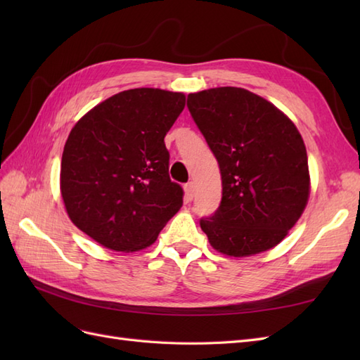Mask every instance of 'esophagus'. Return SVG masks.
Instances as JSON below:
<instances>
[{"label":"esophagus","instance_id":"obj_1","mask_svg":"<svg viewBox=\"0 0 360 360\" xmlns=\"http://www.w3.org/2000/svg\"><path fill=\"white\" fill-rule=\"evenodd\" d=\"M193 195H195V184L189 181L184 184V198H186V201H192Z\"/></svg>","mask_w":360,"mask_h":360}]
</instances>
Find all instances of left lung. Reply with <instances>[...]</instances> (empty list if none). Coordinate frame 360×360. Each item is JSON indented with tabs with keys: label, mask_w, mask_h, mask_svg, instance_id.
Masks as SVG:
<instances>
[{
	"label": "left lung",
	"mask_w": 360,
	"mask_h": 360,
	"mask_svg": "<svg viewBox=\"0 0 360 360\" xmlns=\"http://www.w3.org/2000/svg\"><path fill=\"white\" fill-rule=\"evenodd\" d=\"M188 108L221 169V204L200 219L210 245L230 257L276 246L309 197L297 127L275 105L237 86L192 93Z\"/></svg>",
	"instance_id": "8db88e82"
}]
</instances>
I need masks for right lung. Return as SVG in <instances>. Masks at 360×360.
<instances>
[{
    "label": "right lung",
    "mask_w": 360,
    "mask_h": 360,
    "mask_svg": "<svg viewBox=\"0 0 360 360\" xmlns=\"http://www.w3.org/2000/svg\"><path fill=\"white\" fill-rule=\"evenodd\" d=\"M186 97L134 89L94 106L64 146L60 186L70 221L102 246L134 252L156 242L183 204L171 181L167 132Z\"/></svg>",
    "instance_id": "right-lung-1"
}]
</instances>
